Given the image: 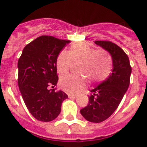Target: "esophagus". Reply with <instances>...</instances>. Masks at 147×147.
<instances>
[{
  "mask_svg": "<svg viewBox=\"0 0 147 147\" xmlns=\"http://www.w3.org/2000/svg\"><path fill=\"white\" fill-rule=\"evenodd\" d=\"M68 97L69 99H76L78 97L76 95H73V94H68Z\"/></svg>",
  "mask_w": 147,
  "mask_h": 147,
  "instance_id": "obj_1",
  "label": "esophagus"
}]
</instances>
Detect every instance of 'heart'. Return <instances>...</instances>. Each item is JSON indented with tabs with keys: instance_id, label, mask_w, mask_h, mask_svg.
<instances>
[{
	"instance_id": "1",
	"label": "heart",
	"mask_w": 147,
	"mask_h": 147,
	"mask_svg": "<svg viewBox=\"0 0 147 147\" xmlns=\"http://www.w3.org/2000/svg\"><path fill=\"white\" fill-rule=\"evenodd\" d=\"M72 61L81 62L79 72L94 82L105 80L109 75L112 67V58L106 50H95L86 43L72 44L69 53L65 51L59 53L56 60L58 73H67ZM86 85L87 81L82 75H67L60 80V87L69 94H78L85 88Z\"/></svg>"
}]
</instances>
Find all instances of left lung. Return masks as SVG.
<instances>
[{
  "label": "left lung",
  "instance_id": "1",
  "mask_svg": "<svg viewBox=\"0 0 147 147\" xmlns=\"http://www.w3.org/2000/svg\"><path fill=\"white\" fill-rule=\"evenodd\" d=\"M109 53L112 60V71L108 78L90 90L89 104L80 110L83 117L90 122L100 123L114 113L129 85L131 67L124 50L109 41H95Z\"/></svg>",
  "mask_w": 147,
  "mask_h": 147
}]
</instances>
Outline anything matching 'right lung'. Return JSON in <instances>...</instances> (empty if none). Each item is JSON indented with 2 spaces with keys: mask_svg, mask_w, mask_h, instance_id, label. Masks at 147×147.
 <instances>
[{
  "mask_svg": "<svg viewBox=\"0 0 147 147\" xmlns=\"http://www.w3.org/2000/svg\"><path fill=\"white\" fill-rule=\"evenodd\" d=\"M69 40L42 35L24 47L18 63V87L28 109L36 119L50 121L61 112L68 98L64 92L49 90L58 81L56 60Z\"/></svg>",
  "mask_w": 147,
  "mask_h": 147,
  "instance_id": "right-lung-1",
  "label": "right lung"
}]
</instances>
